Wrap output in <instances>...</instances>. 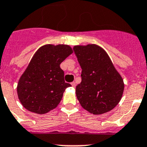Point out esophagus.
Wrapping results in <instances>:
<instances>
[{
  "label": "esophagus",
  "instance_id": "obj_1",
  "mask_svg": "<svg viewBox=\"0 0 147 147\" xmlns=\"http://www.w3.org/2000/svg\"><path fill=\"white\" fill-rule=\"evenodd\" d=\"M71 85H72V87H75V86H76V84H75V82H72V83H71Z\"/></svg>",
  "mask_w": 147,
  "mask_h": 147
}]
</instances>
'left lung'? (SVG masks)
<instances>
[{
  "label": "left lung",
  "mask_w": 147,
  "mask_h": 147,
  "mask_svg": "<svg viewBox=\"0 0 147 147\" xmlns=\"http://www.w3.org/2000/svg\"><path fill=\"white\" fill-rule=\"evenodd\" d=\"M73 49L82 69V81L75 89L81 107L93 115L114 109L122 98L124 83L107 52L97 44Z\"/></svg>",
  "instance_id": "obj_1"
}]
</instances>
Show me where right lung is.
<instances>
[{
  "mask_svg": "<svg viewBox=\"0 0 147 147\" xmlns=\"http://www.w3.org/2000/svg\"><path fill=\"white\" fill-rule=\"evenodd\" d=\"M73 52L66 44H46L35 52L17 86L19 100L27 110L43 115L55 109L71 84L60 67Z\"/></svg>",
  "mask_w": 147,
  "mask_h": 147,
  "instance_id": "1",
  "label": "right lung"
}]
</instances>
